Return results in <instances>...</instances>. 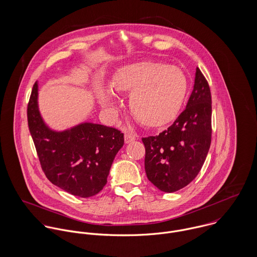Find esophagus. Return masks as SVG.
Wrapping results in <instances>:
<instances>
[{
	"instance_id": "34e87169",
	"label": "esophagus",
	"mask_w": 257,
	"mask_h": 257,
	"mask_svg": "<svg viewBox=\"0 0 257 257\" xmlns=\"http://www.w3.org/2000/svg\"><path fill=\"white\" fill-rule=\"evenodd\" d=\"M137 139V135L133 132H130V131H126L124 133V142L125 144H128V143H132L134 142L135 140Z\"/></svg>"
}]
</instances>
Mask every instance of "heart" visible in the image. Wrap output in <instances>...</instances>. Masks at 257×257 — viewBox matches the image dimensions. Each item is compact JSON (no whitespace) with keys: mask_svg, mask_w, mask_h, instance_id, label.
Masks as SVG:
<instances>
[{"mask_svg":"<svg viewBox=\"0 0 257 257\" xmlns=\"http://www.w3.org/2000/svg\"><path fill=\"white\" fill-rule=\"evenodd\" d=\"M187 78L173 65L156 61H140L118 69L111 79L116 93H130V110L135 118L147 126H158L172 119L187 93ZM102 106L114 110L117 98L112 90L97 89Z\"/></svg>","mask_w":257,"mask_h":257,"instance_id":"heart-1","label":"heart"}]
</instances>
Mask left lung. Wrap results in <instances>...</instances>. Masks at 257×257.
<instances>
[{
    "label": "left lung",
    "mask_w": 257,
    "mask_h": 257,
    "mask_svg": "<svg viewBox=\"0 0 257 257\" xmlns=\"http://www.w3.org/2000/svg\"><path fill=\"white\" fill-rule=\"evenodd\" d=\"M142 140L147 178L160 191H178L196 178L212 141L211 90L199 68L186 109L167 130Z\"/></svg>",
    "instance_id": "1"
}]
</instances>
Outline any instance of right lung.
Masks as SVG:
<instances>
[{
	"label": "right lung",
	"instance_id": "1",
	"mask_svg": "<svg viewBox=\"0 0 257 257\" xmlns=\"http://www.w3.org/2000/svg\"><path fill=\"white\" fill-rule=\"evenodd\" d=\"M27 112L30 133L46 178L81 198L92 197L103 190L113 158L123 146V134L114 127L90 122L61 133L50 131L37 108V83Z\"/></svg>",
	"mask_w": 257,
	"mask_h": 257
}]
</instances>
